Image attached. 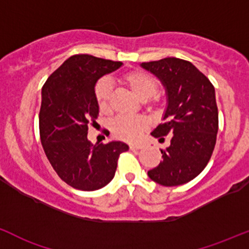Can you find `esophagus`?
I'll use <instances>...</instances> for the list:
<instances>
[{
  "mask_svg": "<svg viewBox=\"0 0 249 249\" xmlns=\"http://www.w3.org/2000/svg\"><path fill=\"white\" fill-rule=\"evenodd\" d=\"M130 150H138V149H142V144H130Z\"/></svg>",
  "mask_w": 249,
  "mask_h": 249,
  "instance_id": "esophagus-1",
  "label": "esophagus"
}]
</instances>
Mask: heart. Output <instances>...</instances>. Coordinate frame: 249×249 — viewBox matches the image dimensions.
<instances>
[{
    "mask_svg": "<svg viewBox=\"0 0 249 249\" xmlns=\"http://www.w3.org/2000/svg\"><path fill=\"white\" fill-rule=\"evenodd\" d=\"M120 82L126 86L149 109H155L161 103V96L158 93V81L149 74L141 70H131L119 77ZM94 98L96 105L103 113L111 108L112 86L107 80H99L94 86ZM148 127V120L142 116L127 117L119 116L111 123V130L117 138L127 142L136 141Z\"/></svg>",
    "mask_w": 249,
    "mask_h": 249,
    "instance_id": "b5f03b06",
    "label": "heart"
}]
</instances>
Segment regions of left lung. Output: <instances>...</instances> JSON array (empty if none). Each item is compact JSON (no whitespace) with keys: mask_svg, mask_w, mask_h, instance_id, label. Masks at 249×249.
<instances>
[{"mask_svg":"<svg viewBox=\"0 0 249 249\" xmlns=\"http://www.w3.org/2000/svg\"><path fill=\"white\" fill-rule=\"evenodd\" d=\"M166 87L168 106L163 123L151 136L171 145L161 149L162 162L148 172L162 186L186 184L199 175L210 161L218 131V108L214 88L191 62L167 57L142 63Z\"/></svg>","mask_w":249,"mask_h":249,"instance_id":"1","label":"left lung"}]
</instances>
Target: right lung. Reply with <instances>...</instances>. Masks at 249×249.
<instances>
[{
	"mask_svg": "<svg viewBox=\"0 0 249 249\" xmlns=\"http://www.w3.org/2000/svg\"><path fill=\"white\" fill-rule=\"evenodd\" d=\"M122 62L74 54L54 70L41 89L39 132L52 168L69 186L95 191L114 177L118 159L129 146L123 142L91 144L88 126L95 124L99 107L94 86Z\"/></svg>",
	"mask_w": 249,
	"mask_h": 249,
	"instance_id": "1",
	"label": "right lung"
}]
</instances>
